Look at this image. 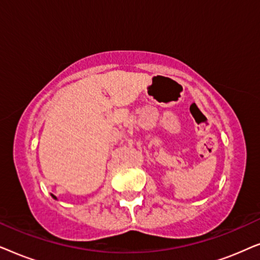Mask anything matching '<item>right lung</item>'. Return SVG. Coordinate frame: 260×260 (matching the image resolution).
<instances>
[{
  "instance_id": "1",
  "label": "right lung",
  "mask_w": 260,
  "mask_h": 260,
  "mask_svg": "<svg viewBox=\"0 0 260 260\" xmlns=\"http://www.w3.org/2000/svg\"><path fill=\"white\" fill-rule=\"evenodd\" d=\"M52 197H53V199H55V200H56V198L54 197V195H53V194H52Z\"/></svg>"
}]
</instances>
